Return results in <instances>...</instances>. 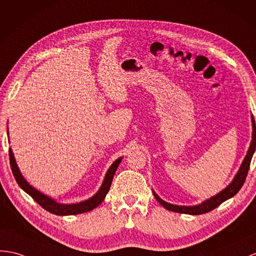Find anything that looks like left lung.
<instances>
[{"mask_svg": "<svg viewBox=\"0 0 256 256\" xmlns=\"http://www.w3.org/2000/svg\"><path fill=\"white\" fill-rule=\"evenodd\" d=\"M252 126H253L252 142H251V145H250L246 156L244 160H243L241 167H240L239 171H238L236 176H234V181L231 182L227 188L222 190V191L220 193H218L216 196H212V198L207 200L204 202V203H202L200 205H196V206H178V205H172L169 203H166V202H164L155 192H154V196H155L156 200L159 202L160 205H162L166 210H171V212H181V214H190V215H200V214H205V212H208L212 210H215L216 207H218L222 203H224V200H227L228 198L234 196L238 192L240 191V188H242L243 183H244V181L246 179L248 172L250 169V164H251L253 154L255 152L256 126H255V121H254L253 116H252Z\"/></svg>", "mask_w": 256, "mask_h": 256, "instance_id": "left-lung-1", "label": "left lung"}]
</instances>
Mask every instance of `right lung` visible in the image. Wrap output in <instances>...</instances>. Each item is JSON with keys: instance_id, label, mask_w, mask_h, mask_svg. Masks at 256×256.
<instances>
[{"instance_id": "obj_1", "label": "right lung", "mask_w": 256, "mask_h": 256, "mask_svg": "<svg viewBox=\"0 0 256 256\" xmlns=\"http://www.w3.org/2000/svg\"><path fill=\"white\" fill-rule=\"evenodd\" d=\"M8 155H10V168H12V172H13L14 178L16 182L18 183V186L25 191L27 194H29L32 198L37 202V203L44 208L46 210H48L51 214H54V215H58V216H65V215H76V214H82V212H86L89 210H92L102 202L106 198V193H108L109 188L111 186L112 180H114V176L116 171L120 164L122 158L116 159V162L112 164L111 167L109 168L108 172L104 176V180L102 186L99 188V191L94 194L92 198H89L87 200L82 202V203H77V204H58L56 203V200H51L48 196L44 195L42 193H40L39 191H37L34 188H32V186H29L27 183V181L24 179L20 171L17 167L15 158L13 155V152L12 150H8Z\"/></svg>"}]
</instances>
